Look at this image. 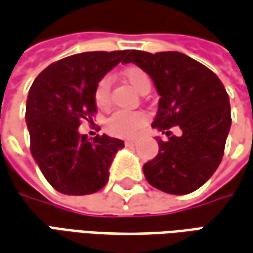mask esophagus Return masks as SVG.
Segmentation results:
<instances>
[{
    "instance_id": "34e87169",
    "label": "esophagus",
    "mask_w": 253,
    "mask_h": 253,
    "mask_svg": "<svg viewBox=\"0 0 253 253\" xmlns=\"http://www.w3.org/2000/svg\"><path fill=\"white\" fill-rule=\"evenodd\" d=\"M135 142H136L135 139H128V140H125V144H126V146H130V144H135Z\"/></svg>"
}]
</instances>
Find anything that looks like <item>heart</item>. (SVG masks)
I'll return each instance as SVG.
<instances>
[{
	"label": "heart",
	"mask_w": 253,
	"mask_h": 253,
	"mask_svg": "<svg viewBox=\"0 0 253 253\" xmlns=\"http://www.w3.org/2000/svg\"><path fill=\"white\" fill-rule=\"evenodd\" d=\"M123 77L126 83L132 85L137 92L143 93L146 89H150V78L140 67L130 66L123 71ZM110 90H111V80L110 77H103L99 80L95 86V103L97 107L104 109L110 102ZM147 117L144 113L135 111V113H126V111H116L107 118L106 121V129L111 135L116 136H130L136 132L144 123Z\"/></svg>",
	"instance_id": "b5f03b06"
}]
</instances>
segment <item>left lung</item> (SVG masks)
Wrapping results in <instances>:
<instances>
[{"label": "left lung", "instance_id": "left-lung-1", "mask_svg": "<svg viewBox=\"0 0 253 253\" xmlns=\"http://www.w3.org/2000/svg\"><path fill=\"white\" fill-rule=\"evenodd\" d=\"M124 63L146 71L160 95L153 128L167 133L157 137L158 154L143 165L144 176L156 189L183 196L200 189L217 169L231 126L229 95L217 76L180 52L129 50ZM172 126L182 129L170 135Z\"/></svg>", "mask_w": 253, "mask_h": 253}]
</instances>
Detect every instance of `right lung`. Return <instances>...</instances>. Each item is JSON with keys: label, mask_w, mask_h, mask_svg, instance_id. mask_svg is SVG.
Returning a JSON list of instances; mask_svg holds the SVG:
<instances>
[{"label": "right lung", "mask_w": 253, "mask_h": 253, "mask_svg": "<svg viewBox=\"0 0 253 253\" xmlns=\"http://www.w3.org/2000/svg\"><path fill=\"white\" fill-rule=\"evenodd\" d=\"M129 50L84 52L49 64L34 80L26 103L30 151L45 179L67 196L92 194L106 186L121 139L78 133L81 120L96 114L95 86Z\"/></svg>", "instance_id": "add662e5"}]
</instances>
